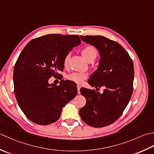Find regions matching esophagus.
Instances as JSON below:
<instances>
[{
	"label": "esophagus",
	"mask_w": 154,
	"mask_h": 154,
	"mask_svg": "<svg viewBox=\"0 0 154 154\" xmlns=\"http://www.w3.org/2000/svg\"><path fill=\"white\" fill-rule=\"evenodd\" d=\"M80 88H81L80 85H79V84H78V85H77V89H78V94H80Z\"/></svg>",
	"instance_id": "34e87169"
}]
</instances>
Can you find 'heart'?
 <instances>
[{"label": "heart", "mask_w": 154, "mask_h": 154, "mask_svg": "<svg viewBox=\"0 0 154 154\" xmlns=\"http://www.w3.org/2000/svg\"><path fill=\"white\" fill-rule=\"evenodd\" d=\"M82 54L88 61L91 58L95 59L98 55V50L93 46H87L82 51ZM69 59H70V54H68L64 58V66H67L68 64ZM88 75L83 72H73L69 74L67 76L68 80L72 81L78 84L82 83L84 80L86 79Z\"/></svg>", "instance_id": "b5f03b06"}]
</instances>
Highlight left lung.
<instances>
[{"mask_svg":"<svg viewBox=\"0 0 154 154\" xmlns=\"http://www.w3.org/2000/svg\"><path fill=\"white\" fill-rule=\"evenodd\" d=\"M81 39L99 51L98 68L88 81L95 90L82 88L80 93L86 103L80 109V117L90 126L110 125L122 114L133 92L134 69L129 54L120 44L102 36H81Z\"/></svg>","mask_w":154,"mask_h":154,"instance_id":"8db88e82","label":"left lung"}]
</instances>
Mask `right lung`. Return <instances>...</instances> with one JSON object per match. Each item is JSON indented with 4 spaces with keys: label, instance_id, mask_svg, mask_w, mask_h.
Returning <instances> with one entry per match:
<instances>
[{
    "label": "right lung",
    "instance_id": "add662e5",
    "mask_svg": "<svg viewBox=\"0 0 154 154\" xmlns=\"http://www.w3.org/2000/svg\"><path fill=\"white\" fill-rule=\"evenodd\" d=\"M80 44L77 35L47 34L30 40L18 56L13 72L14 94L22 111L34 123L56 122L62 108L76 96L72 82L62 80L56 86L48 80L63 71L64 57Z\"/></svg>",
    "mask_w": 154,
    "mask_h": 154
}]
</instances>
